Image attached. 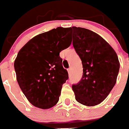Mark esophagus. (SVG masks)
<instances>
[{
    "label": "esophagus",
    "instance_id": "1",
    "mask_svg": "<svg viewBox=\"0 0 129 129\" xmlns=\"http://www.w3.org/2000/svg\"><path fill=\"white\" fill-rule=\"evenodd\" d=\"M67 71H68V73L69 74H71V68H69L68 69H67Z\"/></svg>",
    "mask_w": 129,
    "mask_h": 129
}]
</instances>
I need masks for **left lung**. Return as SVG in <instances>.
<instances>
[{
  "instance_id": "left-lung-1",
  "label": "left lung",
  "mask_w": 129,
  "mask_h": 129,
  "mask_svg": "<svg viewBox=\"0 0 129 129\" xmlns=\"http://www.w3.org/2000/svg\"><path fill=\"white\" fill-rule=\"evenodd\" d=\"M72 44L82 61L81 81L72 85L75 98L89 107L102 103L114 87L120 69L118 56L102 37L89 29L71 27Z\"/></svg>"
}]
</instances>
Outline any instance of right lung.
<instances>
[{"instance_id":"obj_1","label":"right lung","mask_w":129,"mask_h":129,"mask_svg":"<svg viewBox=\"0 0 129 129\" xmlns=\"http://www.w3.org/2000/svg\"><path fill=\"white\" fill-rule=\"evenodd\" d=\"M70 27H58L30 40L14 61L16 79L27 100L35 107L48 109L58 102L68 72L59 53L72 41Z\"/></svg>"}]
</instances>
